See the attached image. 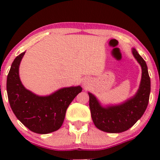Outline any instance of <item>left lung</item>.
Returning a JSON list of instances; mask_svg holds the SVG:
<instances>
[{
	"label": "left lung",
	"instance_id": "8db88e82",
	"mask_svg": "<svg viewBox=\"0 0 160 160\" xmlns=\"http://www.w3.org/2000/svg\"><path fill=\"white\" fill-rule=\"evenodd\" d=\"M132 54L140 64L142 75L139 89L132 98L120 105L103 108L92 93H89L91 117L95 126L102 131L110 133H120L134 126L144 114L149 102L150 79L146 62L136 49Z\"/></svg>",
	"mask_w": 160,
	"mask_h": 160
}]
</instances>
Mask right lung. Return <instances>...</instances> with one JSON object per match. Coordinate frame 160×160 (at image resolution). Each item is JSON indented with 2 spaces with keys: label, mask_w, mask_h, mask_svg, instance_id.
<instances>
[{
  "label": "right lung",
  "mask_w": 160,
  "mask_h": 160,
  "mask_svg": "<svg viewBox=\"0 0 160 160\" xmlns=\"http://www.w3.org/2000/svg\"><path fill=\"white\" fill-rule=\"evenodd\" d=\"M24 52L14 59L7 80L11 109L17 119L31 131L48 134L62 126L69 104L82 91L80 86L63 88L49 96H38L22 84L19 75Z\"/></svg>",
  "instance_id": "obj_1"
}]
</instances>
